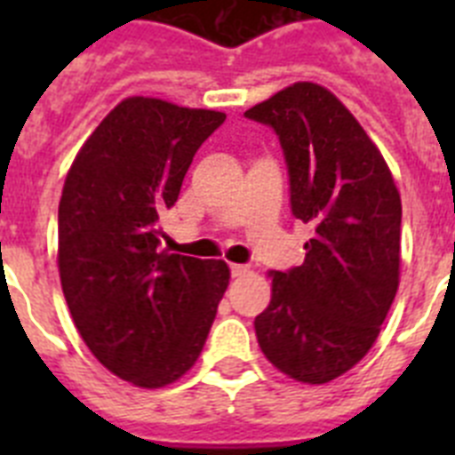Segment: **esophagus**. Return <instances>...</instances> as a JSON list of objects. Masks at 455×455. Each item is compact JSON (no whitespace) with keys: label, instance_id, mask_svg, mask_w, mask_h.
Masks as SVG:
<instances>
[{"label":"esophagus","instance_id":"1","mask_svg":"<svg viewBox=\"0 0 455 455\" xmlns=\"http://www.w3.org/2000/svg\"><path fill=\"white\" fill-rule=\"evenodd\" d=\"M230 273H232V277L246 275L248 267H246V264H230Z\"/></svg>","mask_w":455,"mask_h":455}]
</instances>
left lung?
<instances>
[{"mask_svg":"<svg viewBox=\"0 0 455 455\" xmlns=\"http://www.w3.org/2000/svg\"><path fill=\"white\" fill-rule=\"evenodd\" d=\"M243 116L275 132L291 214L315 225L305 262L271 271L257 341L293 380L328 383L367 355L399 289V191L367 132L319 84H293Z\"/></svg>","mask_w":455,"mask_h":455,"instance_id":"left-lung-1","label":"left lung"}]
</instances>
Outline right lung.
I'll return each mask as SVG.
<instances>
[{
	"label": "right lung",
	"mask_w": 455,
	"mask_h": 455,
	"mask_svg": "<svg viewBox=\"0 0 455 455\" xmlns=\"http://www.w3.org/2000/svg\"><path fill=\"white\" fill-rule=\"evenodd\" d=\"M225 114L127 98L72 162L59 203V273L79 335L139 387H164L196 364L230 268L159 251L193 156Z\"/></svg>",
	"instance_id": "right-lung-1"
}]
</instances>
